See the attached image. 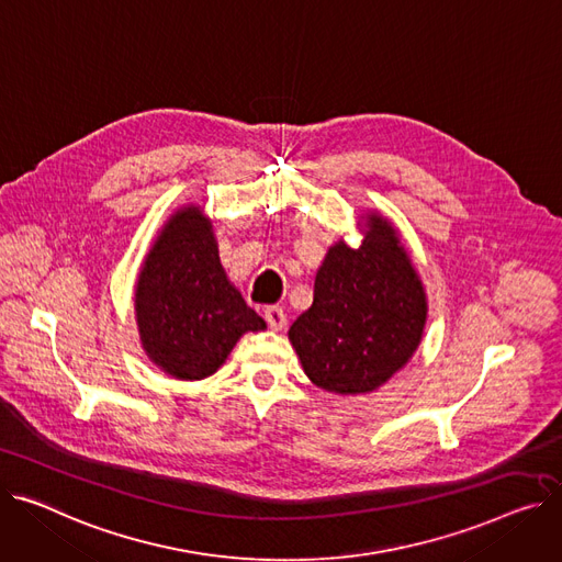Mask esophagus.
Instances as JSON below:
<instances>
[{
    "instance_id": "34e87169",
    "label": "esophagus",
    "mask_w": 562,
    "mask_h": 562,
    "mask_svg": "<svg viewBox=\"0 0 562 562\" xmlns=\"http://www.w3.org/2000/svg\"><path fill=\"white\" fill-rule=\"evenodd\" d=\"M265 318H267V323H269V327L271 329H282L284 325H286V314H284V310L282 307H278V305H271V307H267L265 310Z\"/></svg>"
}]
</instances>
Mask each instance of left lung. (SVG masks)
I'll use <instances>...</instances> for the list:
<instances>
[{"instance_id": "obj_1", "label": "left lung", "mask_w": 562, "mask_h": 562, "mask_svg": "<svg viewBox=\"0 0 562 562\" xmlns=\"http://www.w3.org/2000/svg\"><path fill=\"white\" fill-rule=\"evenodd\" d=\"M427 321L423 282L391 223L368 216L359 248H329L314 303L289 329L305 375L323 391L380 389L416 352Z\"/></svg>"}]
</instances>
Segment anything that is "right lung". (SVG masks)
<instances>
[{"mask_svg": "<svg viewBox=\"0 0 562 562\" xmlns=\"http://www.w3.org/2000/svg\"><path fill=\"white\" fill-rule=\"evenodd\" d=\"M135 312L146 355L176 380L212 375L244 331L267 327L228 282L199 207L173 214L148 252Z\"/></svg>", "mask_w": 562, "mask_h": 562, "instance_id": "obj_1", "label": "right lung"}]
</instances>
